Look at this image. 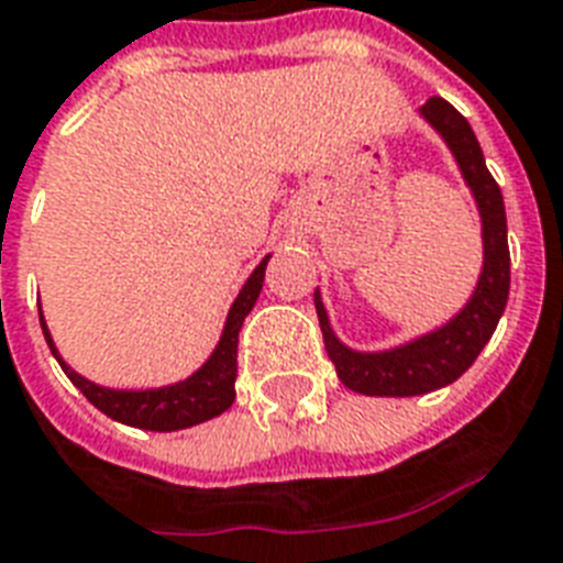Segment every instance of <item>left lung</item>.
I'll use <instances>...</instances> for the list:
<instances>
[{
  "mask_svg": "<svg viewBox=\"0 0 563 563\" xmlns=\"http://www.w3.org/2000/svg\"><path fill=\"white\" fill-rule=\"evenodd\" d=\"M420 114L443 137L449 152L459 161L461 176L473 190L478 217H482L485 261H482L476 290L446 325L385 352H358L338 341L320 290H313L322 341H325L331 364L338 369V378L350 390L364 396H420L452 385L455 378L464 376L496 331V322L508 302V287H511V252H508L503 190L487 169L476 134L467 120L440 96H431L420 108Z\"/></svg>",
  "mask_w": 563,
  "mask_h": 563,
  "instance_id": "1",
  "label": "left lung"
}]
</instances>
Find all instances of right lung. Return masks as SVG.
<instances>
[{
  "label": "right lung",
  "mask_w": 563,
  "mask_h": 563,
  "mask_svg": "<svg viewBox=\"0 0 563 563\" xmlns=\"http://www.w3.org/2000/svg\"><path fill=\"white\" fill-rule=\"evenodd\" d=\"M267 261H261L258 267L252 269V276L246 278V285L241 287V294L229 308L225 325H222L220 343L211 352V358L205 361L202 367L196 369L194 376H187L185 382L167 387H150V390H114V387H102L96 382H87L85 376H78L76 369L69 367L67 361L60 358L52 334L46 329V320L41 313L43 334L49 343L52 355L58 358L60 369L67 373V378L99 408L108 413L111 420L134 426V429L146 431H178L199 426V422L220 417L225 408H232L234 402V378H238V334L246 320V313L258 302L261 287H264V269Z\"/></svg>",
  "instance_id": "obj_1"
}]
</instances>
